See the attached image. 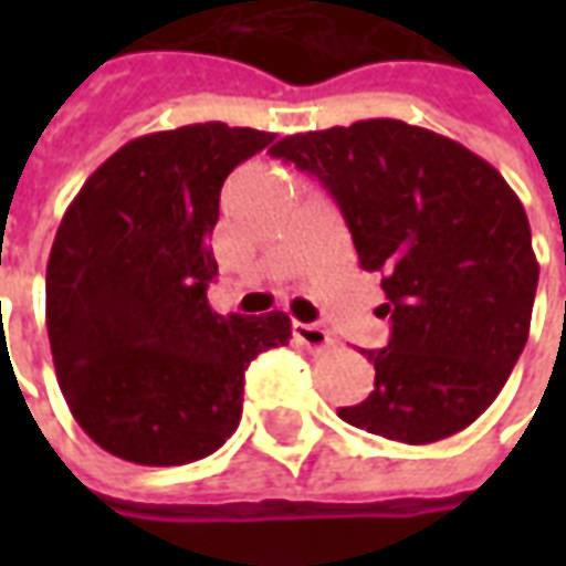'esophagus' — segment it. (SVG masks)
I'll return each instance as SVG.
<instances>
[{"label":"esophagus","instance_id":"esophagus-1","mask_svg":"<svg viewBox=\"0 0 566 566\" xmlns=\"http://www.w3.org/2000/svg\"><path fill=\"white\" fill-rule=\"evenodd\" d=\"M291 333H294V343L303 345L312 355H321V352L333 348V336L324 327H318V324H300V321H294Z\"/></svg>","mask_w":566,"mask_h":566}]
</instances>
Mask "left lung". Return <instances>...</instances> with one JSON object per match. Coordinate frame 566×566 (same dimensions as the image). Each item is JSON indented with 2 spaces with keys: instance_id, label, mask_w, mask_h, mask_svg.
<instances>
[{
  "instance_id": "left-lung-1",
  "label": "left lung",
  "mask_w": 566,
  "mask_h": 566,
  "mask_svg": "<svg viewBox=\"0 0 566 566\" xmlns=\"http://www.w3.org/2000/svg\"><path fill=\"white\" fill-rule=\"evenodd\" d=\"M272 157L336 199L391 339L364 352L376 388L339 418L427 446L494 403L531 331L539 263L503 175L454 139L391 117L284 136Z\"/></svg>"
}]
</instances>
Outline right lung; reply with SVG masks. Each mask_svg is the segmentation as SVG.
<instances>
[{"label": "right lung", "instance_id": "1", "mask_svg": "<svg viewBox=\"0 0 566 566\" xmlns=\"http://www.w3.org/2000/svg\"><path fill=\"white\" fill-rule=\"evenodd\" d=\"M272 133L227 124L150 133L115 150L63 214L48 260V339L84 433L124 461L206 458L242 418L248 364L291 318L218 315L209 235L227 175Z\"/></svg>", "mask_w": 566, "mask_h": 566}]
</instances>
